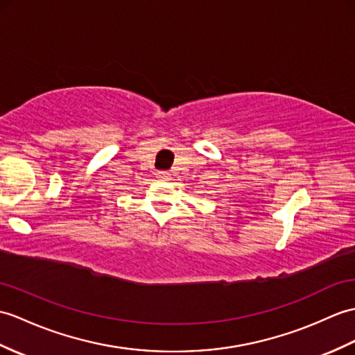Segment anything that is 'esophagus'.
Returning <instances> with one entry per match:
<instances>
[{
	"label": "esophagus",
	"instance_id": "esophagus-1",
	"mask_svg": "<svg viewBox=\"0 0 355 355\" xmlns=\"http://www.w3.org/2000/svg\"><path fill=\"white\" fill-rule=\"evenodd\" d=\"M155 175H157V178H159L160 181H168V180L171 178V174H169V172H163V171L157 172V174H155Z\"/></svg>",
	"mask_w": 355,
	"mask_h": 355
}]
</instances>
